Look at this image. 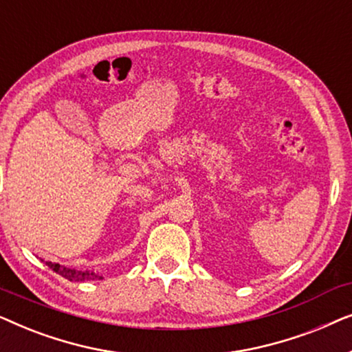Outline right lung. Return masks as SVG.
Wrapping results in <instances>:
<instances>
[{
  "instance_id": "add662e5",
  "label": "right lung",
  "mask_w": 352,
  "mask_h": 352,
  "mask_svg": "<svg viewBox=\"0 0 352 352\" xmlns=\"http://www.w3.org/2000/svg\"><path fill=\"white\" fill-rule=\"evenodd\" d=\"M46 266H50V269L52 271L59 274V276L65 277L67 280H76V282H85V280H100V276L94 272H89V271H75V269H70V267H65V266H60V264H56V263H50L46 261Z\"/></svg>"
}]
</instances>
